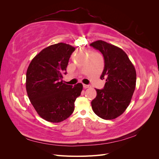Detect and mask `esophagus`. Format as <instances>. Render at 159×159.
<instances>
[{"label": "esophagus", "mask_w": 159, "mask_h": 159, "mask_svg": "<svg viewBox=\"0 0 159 159\" xmlns=\"http://www.w3.org/2000/svg\"><path fill=\"white\" fill-rule=\"evenodd\" d=\"M83 87L84 88H90L91 86L89 85H86V84H83Z\"/></svg>", "instance_id": "obj_1"}]
</instances>
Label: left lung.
I'll return each mask as SVG.
<instances>
[{
    "label": "left lung",
    "instance_id": "8db88e82",
    "mask_svg": "<svg viewBox=\"0 0 159 159\" xmlns=\"http://www.w3.org/2000/svg\"><path fill=\"white\" fill-rule=\"evenodd\" d=\"M90 46L103 56L105 66L100 78L106 80L103 89H96L97 96L91 102V107L99 117L113 119L131 102L136 85V71L126 53L119 48L102 40Z\"/></svg>",
    "mask_w": 159,
    "mask_h": 159
}]
</instances>
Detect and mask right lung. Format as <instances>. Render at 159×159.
Masks as SVG:
<instances>
[{
  "label": "right lung",
  "mask_w": 159,
  "mask_h": 159,
  "mask_svg": "<svg viewBox=\"0 0 159 159\" xmlns=\"http://www.w3.org/2000/svg\"><path fill=\"white\" fill-rule=\"evenodd\" d=\"M75 48L65 43L51 45L31 61L26 71V88L31 103L40 116L52 123L68 119L83 85L63 82V75Z\"/></svg>",
  "instance_id": "obj_1"
}]
</instances>
